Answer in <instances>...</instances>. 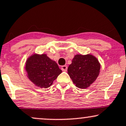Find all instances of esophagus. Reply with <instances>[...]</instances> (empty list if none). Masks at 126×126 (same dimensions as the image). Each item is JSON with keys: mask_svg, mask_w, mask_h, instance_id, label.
I'll use <instances>...</instances> for the list:
<instances>
[{"mask_svg": "<svg viewBox=\"0 0 126 126\" xmlns=\"http://www.w3.org/2000/svg\"><path fill=\"white\" fill-rule=\"evenodd\" d=\"M61 69L62 70V71H63V72H66V71H67V66H66V65H64V66H62Z\"/></svg>", "mask_w": 126, "mask_h": 126, "instance_id": "obj_1", "label": "esophagus"}]
</instances>
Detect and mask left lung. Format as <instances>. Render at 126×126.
I'll use <instances>...</instances> for the list:
<instances>
[{"mask_svg":"<svg viewBox=\"0 0 126 126\" xmlns=\"http://www.w3.org/2000/svg\"><path fill=\"white\" fill-rule=\"evenodd\" d=\"M100 64L92 54H76L67 69L68 75L76 86L80 89L89 87L98 77Z\"/></svg>","mask_w":126,"mask_h":126,"instance_id":"left-lung-1","label":"left lung"}]
</instances>
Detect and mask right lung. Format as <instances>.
Returning a JSON list of instances; mask_svg holds the SVG:
<instances>
[{"label": "right lung", "instance_id": "right-lung-1", "mask_svg": "<svg viewBox=\"0 0 126 126\" xmlns=\"http://www.w3.org/2000/svg\"><path fill=\"white\" fill-rule=\"evenodd\" d=\"M25 70L32 82L41 88L50 87L62 72L56 62L46 54H34L26 62Z\"/></svg>", "mask_w": 126, "mask_h": 126}]
</instances>
